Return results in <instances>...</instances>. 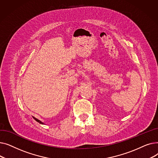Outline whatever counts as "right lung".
Listing matches in <instances>:
<instances>
[{"label":"right lung","mask_w":158,"mask_h":158,"mask_svg":"<svg viewBox=\"0 0 158 158\" xmlns=\"http://www.w3.org/2000/svg\"><path fill=\"white\" fill-rule=\"evenodd\" d=\"M33 118H34V119H35V120H36V122H39V123H41V124H44V123H43V122H41V121H40V120H38V119H37V118H35V117H33Z\"/></svg>","instance_id":"1"}]
</instances>
